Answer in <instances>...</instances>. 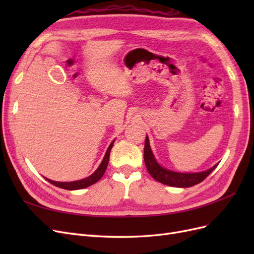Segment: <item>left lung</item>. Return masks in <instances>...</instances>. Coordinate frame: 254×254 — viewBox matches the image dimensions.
<instances>
[{"label": "left lung", "mask_w": 254, "mask_h": 254, "mask_svg": "<svg viewBox=\"0 0 254 254\" xmlns=\"http://www.w3.org/2000/svg\"><path fill=\"white\" fill-rule=\"evenodd\" d=\"M144 161L146 168H147L148 173L151 175V177L155 180L166 184V186L175 187V188H190L196 184L200 183L203 181L207 176H209L216 166L214 165L210 170L200 172V173H193V174H184V173H178L173 172L170 170L161 166L157 160L153 157V153L151 151L148 136H146L145 139V146H144Z\"/></svg>", "instance_id": "left-lung-1"}]
</instances>
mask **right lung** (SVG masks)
<instances>
[{"mask_svg": "<svg viewBox=\"0 0 254 254\" xmlns=\"http://www.w3.org/2000/svg\"><path fill=\"white\" fill-rule=\"evenodd\" d=\"M113 143H114V141L109 145V147H108V149H107V151H106V155H105V157H104V159L102 161L101 165L98 166V168L93 174H92L89 177H87V178L81 179V180H77V181H72V182H57V181L50 180L48 178H45V179H47L50 183L54 184V186H55V187H58L60 189L68 190H81V189H84V188H88V187L92 186V184L96 183L99 179H101L102 177H103V175L105 174L106 168H107V166H108L109 157H110V150L112 148Z\"/></svg>", "mask_w": 254, "mask_h": 254, "instance_id": "add662e5", "label": "right lung"}]
</instances>
